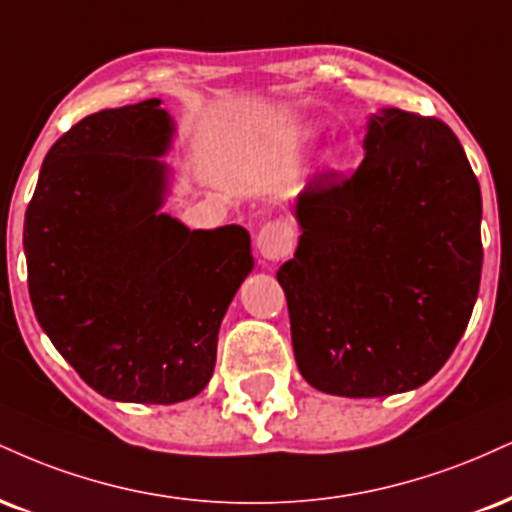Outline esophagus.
Masks as SVG:
<instances>
[{"mask_svg":"<svg viewBox=\"0 0 512 512\" xmlns=\"http://www.w3.org/2000/svg\"><path fill=\"white\" fill-rule=\"evenodd\" d=\"M257 252L264 257L267 262H279L283 257L291 255L293 250V231L291 226L286 224H267L264 229L257 233Z\"/></svg>","mask_w":512,"mask_h":512,"instance_id":"obj_1","label":"esophagus"}]
</instances>
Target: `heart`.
<instances>
[{
    "label": "heart",
    "mask_w": 512,
    "mask_h": 512,
    "mask_svg": "<svg viewBox=\"0 0 512 512\" xmlns=\"http://www.w3.org/2000/svg\"><path fill=\"white\" fill-rule=\"evenodd\" d=\"M312 135H315V126H300L298 131H295V140H298V143H305ZM319 166H322V169H331V166H334V155H331L329 150H324L322 155H319Z\"/></svg>",
    "instance_id": "b5f03b06"
}]
</instances>
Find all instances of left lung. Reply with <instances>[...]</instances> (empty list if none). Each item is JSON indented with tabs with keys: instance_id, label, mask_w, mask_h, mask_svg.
Wrapping results in <instances>:
<instances>
[{
	"instance_id": "obj_1",
	"label": "left lung",
	"mask_w": 512,
	"mask_h": 512,
	"mask_svg": "<svg viewBox=\"0 0 512 512\" xmlns=\"http://www.w3.org/2000/svg\"><path fill=\"white\" fill-rule=\"evenodd\" d=\"M365 159L293 205L279 279L300 374L317 391L384 398L427 384L458 346L482 279V193L439 119L369 116Z\"/></svg>"
}]
</instances>
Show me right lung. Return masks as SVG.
Returning a JSON list of instances; mask_svg holds the SVG:
<instances>
[{
  "mask_svg": "<svg viewBox=\"0 0 512 512\" xmlns=\"http://www.w3.org/2000/svg\"><path fill=\"white\" fill-rule=\"evenodd\" d=\"M174 133L162 100L85 116L47 152L23 224L42 331L119 403L205 389L221 319L255 267L243 226L190 231L162 212Z\"/></svg>",
  "mask_w": 512,
  "mask_h": 512,
  "instance_id": "add662e5",
  "label": "right lung"
}]
</instances>
